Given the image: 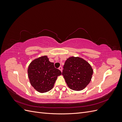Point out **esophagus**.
Segmentation results:
<instances>
[{
	"label": "esophagus",
	"mask_w": 122,
	"mask_h": 122,
	"mask_svg": "<svg viewBox=\"0 0 122 122\" xmlns=\"http://www.w3.org/2000/svg\"><path fill=\"white\" fill-rule=\"evenodd\" d=\"M58 69L61 70V72H62V68L61 66H60V67H59V68H58Z\"/></svg>",
	"instance_id": "34e87169"
}]
</instances>
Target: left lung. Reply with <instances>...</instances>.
I'll return each mask as SVG.
<instances>
[{"instance_id": "1", "label": "left lung", "mask_w": 122, "mask_h": 122, "mask_svg": "<svg viewBox=\"0 0 122 122\" xmlns=\"http://www.w3.org/2000/svg\"><path fill=\"white\" fill-rule=\"evenodd\" d=\"M62 75L71 90L81 91L91 81L93 71L87 61L79 57H71L65 62Z\"/></svg>"}]
</instances>
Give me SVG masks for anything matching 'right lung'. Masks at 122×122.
Returning <instances> with one entry per match:
<instances>
[{"instance_id":"obj_1","label":"right lung","mask_w":122,"mask_h":122,"mask_svg":"<svg viewBox=\"0 0 122 122\" xmlns=\"http://www.w3.org/2000/svg\"><path fill=\"white\" fill-rule=\"evenodd\" d=\"M61 74L60 70L54 67L47 56L36 59L29 65L28 76L31 86L40 93H45L53 88L58 76Z\"/></svg>"}]
</instances>
